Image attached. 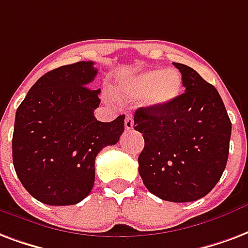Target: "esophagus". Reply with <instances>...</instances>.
Instances as JSON below:
<instances>
[{
	"label": "esophagus",
	"instance_id": "1",
	"mask_svg": "<svg viewBox=\"0 0 248 248\" xmlns=\"http://www.w3.org/2000/svg\"><path fill=\"white\" fill-rule=\"evenodd\" d=\"M124 127H126V130H133L134 119L131 115H127V117H126V119H124Z\"/></svg>",
	"mask_w": 248,
	"mask_h": 248
}]
</instances>
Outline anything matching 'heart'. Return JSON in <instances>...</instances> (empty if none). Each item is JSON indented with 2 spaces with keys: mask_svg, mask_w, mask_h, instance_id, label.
I'll list each match as a JSON object with an SVG mask.
<instances>
[{
  "mask_svg": "<svg viewBox=\"0 0 248 248\" xmlns=\"http://www.w3.org/2000/svg\"><path fill=\"white\" fill-rule=\"evenodd\" d=\"M183 82L176 71L150 69L124 78L119 92L129 100H143L148 106L164 108L180 96Z\"/></svg>",
  "mask_w": 248,
  "mask_h": 248,
  "instance_id": "1",
  "label": "heart"
}]
</instances>
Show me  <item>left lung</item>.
<instances>
[{"label": "left lung", "mask_w": 248, "mask_h": 248, "mask_svg": "<svg viewBox=\"0 0 248 248\" xmlns=\"http://www.w3.org/2000/svg\"><path fill=\"white\" fill-rule=\"evenodd\" d=\"M185 93L164 108H139L134 129L143 134L139 175L152 194L190 202L216 186L226 167L232 122L221 96L193 68L173 63Z\"/></svg>", "instance_id": "left-lung-1"}]
</instances>
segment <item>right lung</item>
Returning a JSON list of instances; mask_svg holds the SVG:
<instances>
[{"label": "right lung", "instance_id": "right-lung-1", "mask_svg": "<svg viewBox=\"0 0 248 248\" xmlns=\"http://www.w3.org/2000/svg\"><path fill=\"white\" fill-rule=\"evenodd\" d=\"M93 62H78L43 75L18 106L13 133V164L29 193L47 205L80 202L94 184V160L119 140L124 115L97 121L100 89Z\"/></svg>", "mask_w": 248, "mask_h": 248}]
</instances>
